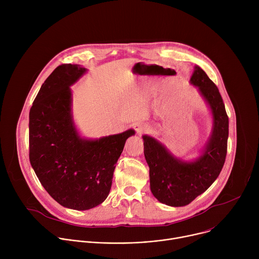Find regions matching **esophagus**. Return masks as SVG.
I'll return each mask as SVG.
<instances>
[{"mask_svg": "<svg viewBox=\"0 0 259 259\" xmlns=\"http://www.w3.org/2000/svg\"><path fill=\"white\" fill-rule=\"evenodd\" d=\"M134 129H135V131L138 135H141L142 133H145V132L149 131L150 126H149V124H146V123L139 122V123H136L134 125Z\"/></svg>", "mask_w": 259, "mask_h": 259, "instance_id": "obj_1", "label": "esophagus"}]
</instances>
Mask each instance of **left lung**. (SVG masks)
<instances>
[{
  "instance_id": "1",
  "label": "left lung",
  "mask_w": 259,
  "mask_h": 259,
  "mask_svg": "<svg viewBox=\"0 0 259 259\" xmlns=\"http://www.w3.org/2000/svg\"><path fill=\"white\" fill-rule=\"evenodd\" d=\"M190 83L198 87L212 115L211 135L199 157L184 161L172 155L156 138L142 136L144 157L150 167L151 191L159 202L172 207L189 205L203 194L218 177L227 156L229 118L218 88L198 65Z\"/></svg>"
}]
</instances>
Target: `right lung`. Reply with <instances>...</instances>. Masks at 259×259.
Segmentation results:
<instances>
[{"mask_svg": "<svg viewBox=\"0 0 259 259\" xmlns=\"http://www.w3.org/2000/svg\"><path fill=\"white\" fill-rule=\"evenodd\" d=\"M86 72L79 64L57 66L29 110L30 165L48 194L73 210L92 209L107 198L125 142L135 134L129 129L99 139L80 135L70 86Z\"/></svg>", "mask_w": 259, "mask_h": 259, "instance_id": "add662e5", "label": "right lung"}]
</instances>
